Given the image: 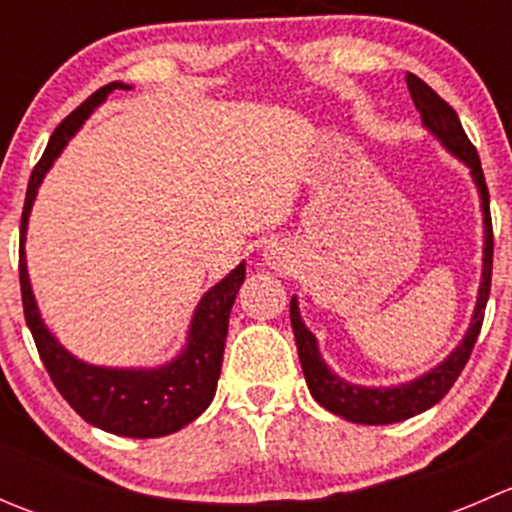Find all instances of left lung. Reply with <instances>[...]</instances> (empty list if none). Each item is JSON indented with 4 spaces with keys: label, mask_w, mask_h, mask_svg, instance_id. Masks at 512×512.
<instances>
[{
    "label": "left lung",
    "mask_w": 512,
    "mask_h": 512,
    "mask_svg": "<svg viewBox=\"0 0 512 512\" xmlns=\"http://www.w3.org/2000/svg\"><path fill=\"white\" fill-rule=\"evenodd\" d=\"M406 84H409L411 98H414L416 108L421 111L423 123L441 138L443 146H446L448 151L456 153L458 158H463L471 165V173L473 180L478 183L485 215L483 282H480L478 307L476 314H473V324L471 329H468L466 339L461 342V347L448 356L441 366L428 371L426 376L411 381V384L396 386V389H361V386H352L347 384V381L339 379V376H334L332 371L327 369V364L322 361V356H319L317 342H314L312 332H307V327H304L302 319H299L297 299L289 302V319H292L294 339H297L299 361H302L304 379H307L312 396L324 406V409L332 411V414L354 423H366V426L404 421V418H411L421 414V411L431 409L433 404H438V401L451 391V386L456 384V379L461 376L463 366L471 359L473 347H476L480 327H483L485 304H488L490 294V277H493V220H490V195L488 185H485L483 168H480L476 146H473L471 138L463 131L461 121H458V113L453 111L451 103L443 101L426 81H421L414 74L406 76Z\"/></svg>",
    "instance_id": "8db88e82"
}]
</instances>
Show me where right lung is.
I'll use <instances>...</instances> for the list:
<instances>
[{"mask_svg":"<svg viewBox=\"0 0 512 512\" xmlns=\"http://www.w3.org/2000/svg\"><path fill=\"white\" fill-rule=\"evenodd\" d=\"M113 89H128V86L113 81V84L94 91L56 126L44 156L34 165L22 210L19 285H22L24 319H27V327L34 337L36 352H39L51 381L59 389V394L69 401L71 409L84 421L94 423L108 433H116V436L158 438L188 426L213 401L215 389H218L220 366H223L227 319H230L237 289L245 282V265H237L198 304L193 327H190V344L180 354V359L156 371H118L76 361L64 347L56 344V339L46 332L44 322L36 312L34 294L27 277V262H24V232H27L29 210H32L41 178L54 163V158L59 156L61 148L66 146V141L74 136L76 128L84 123V118Z\"/></svg>","mask_w":512,"mask_h":512,"instance_id":"obj_1","label":"right lung"}]
</instances>
